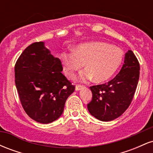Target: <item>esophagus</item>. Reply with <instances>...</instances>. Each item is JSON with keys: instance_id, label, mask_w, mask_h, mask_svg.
<instances>
[{"instance_id": "esophagus-1", "label": "esophagus", "mask_w": 153, "mask_h": 153, "mask_svg": "<svg viewBox=\"0 0 153 153\" xmlns=\"http://www.w3.org/2000/svg\"><path fill=\"white\" fill-rule=\"evenodd\" d=\"M83 87H84L83 85H76V86H75V90H76V91H79V90H80V89H82Z\"/></svg>"}]
</instances>
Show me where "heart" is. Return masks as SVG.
<instances>
[{"instance_id": "obj_1", "label": "heart", "mask_w": 153, "mask_h": 153, "mask_svg": "<svg viewBox=\"0 0 153 153\" xmlns=\"http://www.w3.org/2000/svg\"><path fill=\"white\" fill-rule=\"evenodd\" d=\"M124 53L118 47L102 42L83 43L72 51L60 54L65 73L73 78L85 64L86 69L80 73L79 80L85 82L94 78L95 81L102 82L109 79L122 64Z\"/></svg>"}]
</instances>
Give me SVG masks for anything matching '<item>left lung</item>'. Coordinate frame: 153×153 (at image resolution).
<instances>
[{
    "label": "left lung",
    "mask_w": 153,
    "mask_h": 153,
    "mask_svg": "<svg viewBox=\"0 0 153 153\" xmlns=\"http://www.w3.org/2000/svg\"><path fill=\"white\" fill-rule=\"evenodd\" d=\"M140 63L132 51L125 54L124 63L116 77L106 83L91 86L92 100L88 109L100 121L118 118L132 101L140 78Z\"/></svg>",
    "instance_id": "left-lung-1"
}]
</instances>
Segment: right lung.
<instances>
[{"mask_svg":"<svg viewBox=\"0 0 153 153\" xmlns=\"http://www.w3.org/2000/svg\"><path fill=\"white\" fill-rule=\"evenodd\" d=\"M15 83L23 108L30 118L48 124L62 115L75 85L61 72L60 59L42 42L27 47L15 65Z\"/></svg>","mask_w":153,"mask_h":153,"instance_id":"1","label":"right lung"}]
</instances>
